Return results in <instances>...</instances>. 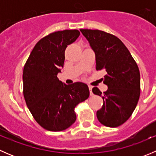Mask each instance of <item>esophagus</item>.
Listing matches in <instances>:
<instances>
[{
    "label": "esophagus",
    "mask_w": 156,
    "mask_h": 156,
    "mask_svg": "<svg viewBox=\"0 0 156 156\" xmlns=\"http://www.w3.org/2000/svg\"><path fill=\"white\" fill-rule=\"evenodd\" d=\"M89 90H90V95L92 96L93 93H92V87H91V86H89Z\"/></svg>",
    "instance_id": "1"
}]
</instances>
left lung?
<instances>
[{
	"label": "left lung",
	"instance_id": "1",
	"mask_svg": "<svg viewBox=\"0 0 156 156\" xmlns=\"http://www.w3.org/2000/svg\"><path fill=\"white\" fill-rule=\"evenodd\" d=\"M95 53L96 69L105 70L103 83L108 90L103 94L97 87L92 89L102 97L103 104L97 112L102 125L116 127L130 117L140 94L139 68L131 54L115 35L100 30L80 29Z\"/></svg>",
	"mask_w": 156,
	"mask_h": 156
}]
</instances>
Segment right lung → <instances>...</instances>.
<instances>
[{
    "label": "right lung",
    "mask_w": 156,
    "mask_h": 156,
    "mask_svg": "<svg viewBox=\"0 0 156 156\" xmlns=\"http://www.w3.org/2000/svg\"><path fill=\"white\" fill-rule=\"evenodd\" d=\"M78 30L51 33L35 44L23 69V94L36 122L50 131H61L76 120L75 108L89 97L86 84H66L57 75L63 67L65 50L76 41Z\"/></svg>",
    "instance_id": "1"
}]
</instances>
